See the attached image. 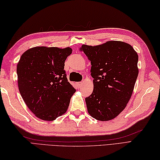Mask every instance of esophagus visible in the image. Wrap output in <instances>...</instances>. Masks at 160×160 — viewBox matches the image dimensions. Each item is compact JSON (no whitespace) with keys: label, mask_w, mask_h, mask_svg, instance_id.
I'll list each match as a JSON object with an SVG mask.
<instances>
[{"label":"esophagus","mask_w":160,"mask_h":160,"mask_svg":"<svg viewBox=\"0 0 160 160\" xmlns=\"http://www.w3.org/2000/svg\"><path fill=\"white\" fill-rule=\"evenodd\" d=\"M76 84H77V86L78 87L80 88L81 87H82V82H78L76 83Z\"/></svg>","instance_id":"34e87169"}]
</instances>
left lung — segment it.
Here are the masks:
<instances>
[{
    "label": "left lung",
    "instance_id": "1",
    "mask_svg": "<svg viewBox=\"0 0 160 160\" xmlns=\"http://www.w3.org/2000/svg\"><path fill=\"white\" fill-rule=\"evenodd\" d=\"M91 61L93 91L85 98L91 117L100 121L115 118L124 109L138 76V56L131 45L108 41L97 46L83 45Z\"/></svg>",
    "mask_w": 160,
    "mask_h": 160
}]
</instances>
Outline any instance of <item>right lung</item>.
Masks as SVG:
<instances>
[{"label":"right lung","instance_id":"obj_1","mask_svg":"<svg viewBox=\"0 0 160 160\" xmlns=\"http://www.w3.org/2000/svg\"><path fill=\"white\" fill-rule=\"evenodd\" d=\"M70 47H36L23 53L17 64L20 93L37 118L56 120L66 113L76 89L64 69Z\"/></svg>","mask_w":160,"mask_h":160}]
</instances>
